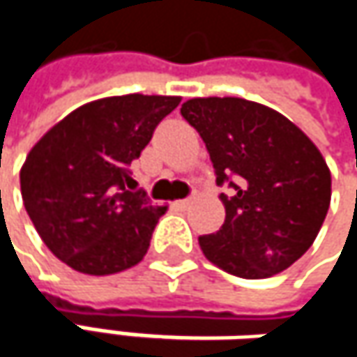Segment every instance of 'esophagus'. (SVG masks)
Here are the masks:
<instances>
[{
  "label": "esophagus",
  "instance_id": "esophagus-1",
  "mask_svg": "<svg viewBox=\"0 0 357 357\" xmlns=\"http://www.w3.org/2000/svg\"><path fill=\"white\" fill-rule=\"evenodd\" d=\"M188 204H190V198H183V200H176V202H174V206H176L178 211H183Z\"/></svg>",
  "mask_w": 357,
  "mask_h": 357
}]
</instances>
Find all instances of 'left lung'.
<instances>
[{"label":"left lung","instance_id":"1","mask_svg":"<svg viewBox=\"0 0 357 357\" xmlns=\"http://www.w3.org/2000/svg\"><path fill=\"white\" fill-rule=\"evenodd\" d=\"M181 115L211 155L225 223L200 236L219 268L266 279L291 266L312 246L331 204V172L317 144L279 111L238 99H190Z\"/></svg>","mask_w":357,"mask_h":357}]
</instances>
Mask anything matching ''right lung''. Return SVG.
<instances>
[{"label":"right lung","instance_id":"1","mask_svg":"<svg viewBox=\"0 0 357 357\" xmlns=\"http://www.w3.org/2000/svg\"><path fill=\"white\" fill-rule=\"evenodd\" d=\"M181 97L123 95L91 101L57 121L20 169L24 208L45 246L84 275L138 264L167 206L130 192V163Z\"/></svg>","mask_w":357,"mask_h":357}]
</instances>
